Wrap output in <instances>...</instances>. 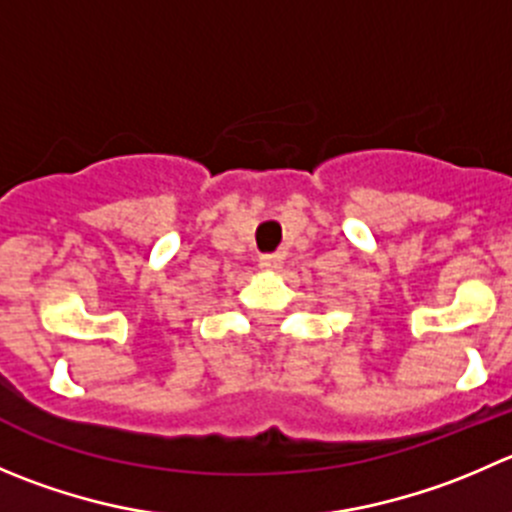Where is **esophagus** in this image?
<instances>
[{"mask_svg": "<svg viewBox=\"0 0 512 512\" xmlns=\"http://www.w3.org/2000/svg\"><path fill=\"white\" fill-rule=\"evenodd\" d=\"M282 265V255L272 252V255H262L260 257V267L262 270H277Z\"/></svg>", "mask_w": 512, "mask_h": 512, "instance_id": "1", "label": "esophagus"}]
</instances>
